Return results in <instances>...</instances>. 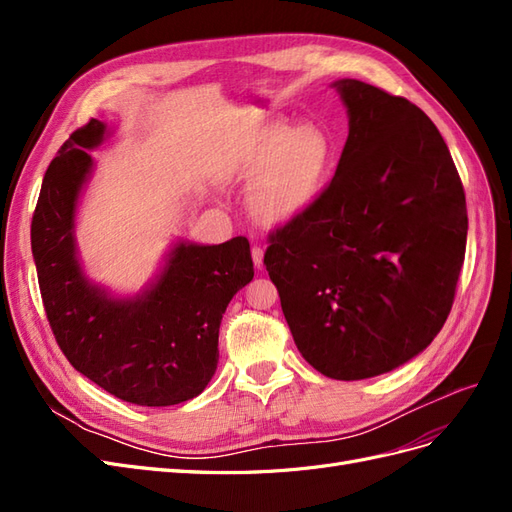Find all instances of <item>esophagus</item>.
I'll list each match as a JSON object with an SVG mask.
<instances>
[{
    "instance_id": "1",
    "label": "esophagus",
    "mask_w": 512,
    "mask_h": 512,
    "mask_svg": "<svg viewBox=\"0 0 512 512\" xmlns=\"http://www.w3.org/2000/svg\"><path fill=\"white\" fill-rule=\"evenodd\" d=\"M252 260L256 269H262V265H265V250L262 247H252Z\"/></svg>"
}]
</instances>
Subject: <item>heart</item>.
<instances>
[{
    "label": "heart",
    "mask_w": 512,
    "mask_h": 512,
    "mask_svg": "<svg viewBox=\"0 0 512 512\" xmlns=\"http://www.w3.org/2000/svg\"><path fill=\"white\" fill-rule=\"evenodd\" d=\"M335 138L320 123L271 121L228 143L215 175L230 188L252 192L250 215L262 228H286L312 211L331 181Z\"/></svg>",
    "instance_id": "b5f03b06"
}]
</instances>
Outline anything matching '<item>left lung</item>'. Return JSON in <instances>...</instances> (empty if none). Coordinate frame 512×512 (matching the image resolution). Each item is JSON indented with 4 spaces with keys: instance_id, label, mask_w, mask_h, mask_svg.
Instances as JSON below:
<instances>
[{
    "instance_id": "left-lung-1",
    "label": "left lung",
    "mask_w": 512,
    "mask_h": 512,
    "mask_svg": "<svg viewBox=\"0 0 512 512\" xmlns=\"http://www.w3.org/2000/svg\"><path fill=\"white\" fill-rule=\"evenodd\" d=\"M348 138L318 205L269 237L265 265L303 359L335 380L408 363L451 314L466 194L442 134L406 98L331 83Z\"/></svg>"
}]
</instances>
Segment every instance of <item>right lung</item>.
<instances>
[{
  "instance_id": "right-lung-1",
  "label": "right lung",
  "mask_w": 512,
  "mask_h": 512,
  "mask_svg": "<svg viewBox=\"0 0 512 512\" xmlns=\"http://www.w3.org/2000/svg\"><path fill=\"white\" fill-rule=\"evenodd\" d=\"M108 136L106 123L91 119L44 173L32 220L44 312L72 367L106 393L149 408L183 404L203 393L218 369L222 316L254 277L250 243L179 239L156 280L134 297L89 280L76 247V209L94 173L87 151Z\"/></svg>"
}]
</instances>
